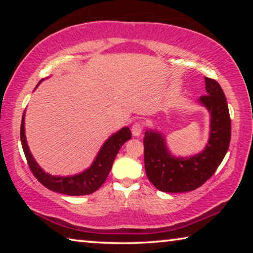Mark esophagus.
I'll use <instances>...</instances> for the list:
<instances>
[{
	"label": "esophagus",
	"instance_id": "34e87169",
	"mask_svg": "<svg viewBox=\"0 0 253 253\" xmlns=\"http://www.w3.org/2000/svg\"><path fill=\"white\" fill-rule=\"evenodd\" d=\"M142 130H143V125L139 122H135L134 124H132V126H131V134L132 135L138 137L140 134H142Z\"/></svg>",
	"mask_w": 253,
	"mask_h": 253
}]
</instances>
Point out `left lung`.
Segmentation results:
<instances>
[{
	"label": "left lung",
	"instance_id": "8db88e82",
	"mask_svg": "<svg viewBox=\"0 0 253 253\" xmlns=\"http://www.w3.org/2000/svg\"><path fill=\"white\" fill-rule=\"evenodd\" d=\"M208 95L199 101L211 114V131L204 151L190 158L170 155L161 134L146 131L144 137V164L149 181L162 192L183 193L196 190L215 173L229 149L231 119L221 85L205 77Z\"/></svg>",
	"mask_w": 253,
	"mask_h": 253
}]
</instances>
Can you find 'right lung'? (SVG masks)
Segmentation results:
<instances>
[{"instance_id": "add662e5", "label": "right lung", "mask_w": 253, "mask_h": 253, "mask_svg": "<svg viewBox=\"0 0 253 253\" xmlns=\"http://www.w3.org/2000/svg\"><path fill=\"white\" fill-rule=\"evenodd\" d=\"M20 137L25 158H27L28 165L31 169L38 181L42 185L53 192H58L61 194H67L71 196L77 195H87L96 192L102 184L105 183L107 176L113 168V163L116 158L119 149L125 144L128 139L131 138V132L128 127H124L116 134H114L107 142L102 145L101 149L98 153L96 160L93 161L92 165L84 172L80 173L75 176H51L50 174L43 172L40 166L37 164L32 157L30 149L28 147L27 139H25L24 132V114L22 116L20 128Z\"/></svg>"}]
</instances>
